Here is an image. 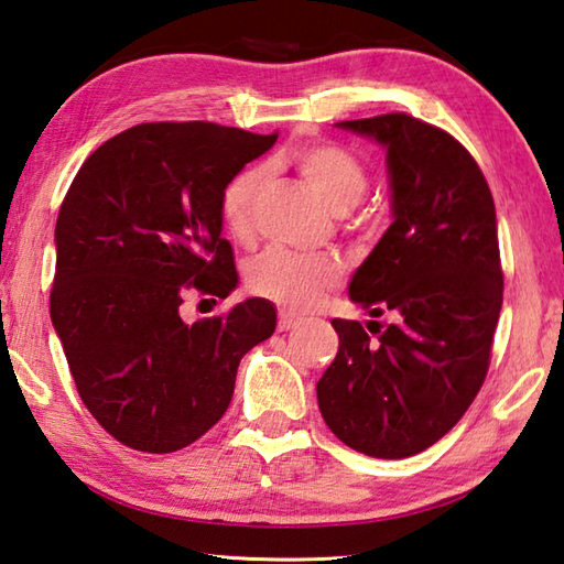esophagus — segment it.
<instances>
[{"instance_id":"obj_1","label":"esophagus","mask_w":564,"mask_h":564,"mask_svg":"<svg viewBox=\"0 0 564 564\" xmlns=\"http://www.w3.org/2000/svg\"><path fill=\"white\" fill-rule=\"evenodd\" d=\"M295 325H299V317H293L289 313H281L279 315V333L291 330V327H295Z\"/></svg>"}]
</instances>
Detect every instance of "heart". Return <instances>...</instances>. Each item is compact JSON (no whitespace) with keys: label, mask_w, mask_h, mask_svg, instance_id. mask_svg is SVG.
Here are the masks:
<instances>
[{"label":"heart","mask_w":564,"mask_h":564,"mask_svg":"<svg viewBox=\"0 0 564 564\" xmlns=\"http://www.w3.org/2000/svg\"><path fill=\"white\" fill-rule=\"evenodd\" d=\"M308 182L327 207L345 214L362 202L367 192V172L345 148L325 140L295 142L279 158ZM265 184L261 167H247L234 175L221 192V219L234 239L247 241L253 234L256 207ZM249 289L281 305L289 313H308L323 295L340 281V269L323 256H305L283 249L263 253L249 269Z\"/></svg>","instance_id":"heart-1"}]
</instances>
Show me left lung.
I'll return each mask as SVG.
<instances>
[{"label": "left lung", "mask_w": 564, "mask_h": 564, "mask_svg": "<svg viewBox=\"0 0 564 564\" xmlns=\"http://www.w3.org/2000/svg\"><path fill=\"white\" fill-rule=\"evenodd\" d=\"M337 128L387 150L392 224L350 281L370 340L335 317L340 347L317 382L330 432L355 452L406 458L452 432L486 380L503 305L496 204L468 150L406 112ZM372 333V330H370Z\"/></svg>", "instance_id": "obj_1"}]
</instances>
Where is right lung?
I'll return each mask as SVG.
<instances>
[{
    "label": "right lung",
    "instance_id": "right-lung-1",
    "mask_svg": "<svg viewBox=\"0 0 564 564\" xmlns=\"http://www.w3.org/2000/svg\"><path fill=\"white\" fill-rule=\"evenodd\" d=\"M279 135L214 122H142L104 142L56 219L51 323L88 412L120 444L170 454L227 412L241 357L275 330L247 299L187 325V291L237 289L221 192Z\"/></svg>",
    "mask_w": 564,
    "mask_h": 564
}]
</instances>
